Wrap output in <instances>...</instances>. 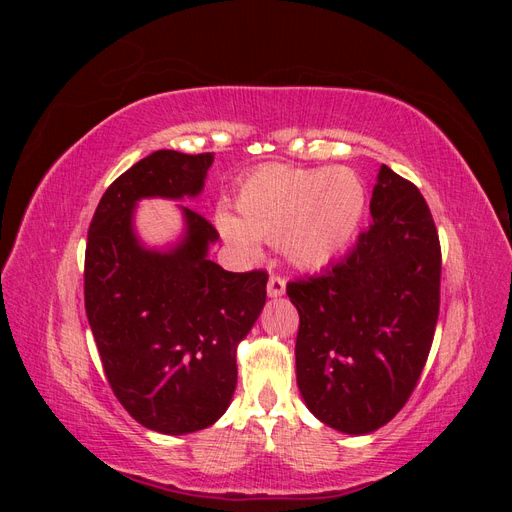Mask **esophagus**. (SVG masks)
Listing matches in <instances>:
<instances>
[{"label": "esophagus", "instance_id": "esophagus-1", "mask_svg": "<svg viewBox=\"0 0 512 512\" xmlns=\"http://www.w3.org/2000/svg\"><path fill=\"white\" fill-rule=\"evenodd\" d=\"M267 292H269V297H273V299H277V297H282V294L286 292V280L282 275H271L269 277V284H267Z\"/></svg>", "mask_w": 512, "mask_h": 512}]
</instances>
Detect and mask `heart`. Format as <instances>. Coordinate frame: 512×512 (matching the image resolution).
I'll return each mask as SVG.
<instances>
[{"label":"heart","mask_w":512,"mask_h":512,"mask_svg":"<svg viewBox=\"0 0 512 512\" xmlns=\"http://www.w3.org/2000/svg\"><path fill=\"white\" fill-rule=\"evenodd\" d=\"M367 205L363 179L348 166H260L237 194V215L218 213V228L239 252L254 254L258 239L280 243L294 267L316 269L352 243Z\"/></svg>","instance_id":"obj_1"}]
</instances>
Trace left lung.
I'll return each mask as SVG.
<instances>
[{
  "label": "left lung",
  "mask_w": 512,
  "mask_h": 512,
  "mask_svg": "<svg viewBox=\"0 0 512 512\" xmlns=\"http://www.w3.org/2000/svg\"><path fill=\"white\" fill-rule=\"evenodd\" d=\"M374 222L322 275L288 282L299 312L294 346L305 406L324 425L363 436L406 406L440 312L442 252L416 185L382 164Z\"/></svg>",
  "instance_id": "1"
}]
</instances>
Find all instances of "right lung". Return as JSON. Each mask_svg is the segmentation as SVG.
<instances>
[{
    "label": "right lung",
    "mask_w": 512,
    "mask_h": 512,
    "mask_svg": "<svg viewBox=\"0 0 512 512\" xmlns=\"http://www.w3.org/2000/svg\"><path fill=\"white\" fill-rule=\"evenodd\" d=\"M213 153L153 151L104 192L87 232L85 312L108 384L147 429L181 436L213 425L237 386V344L267 301V271H224L207 258L220 239L181 207L185 232L166 252L138 241L141 198L198 196Z\"/></svg>",
    "instance_id": "add662e5"
}]
</instances>
